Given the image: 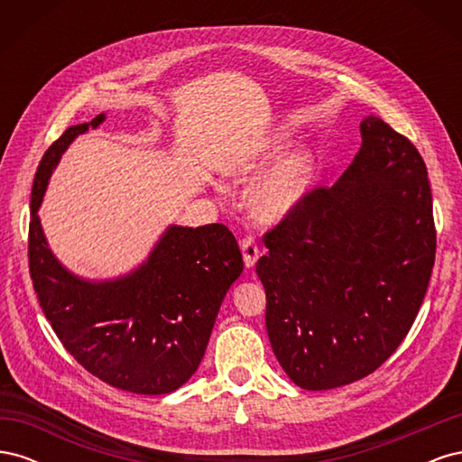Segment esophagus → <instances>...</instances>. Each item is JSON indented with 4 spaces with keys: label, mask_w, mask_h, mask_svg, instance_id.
Wrapping results in <instances>:
<instances>
[{
    "label": "esophagus",
    "mask_w": 462,
    "mask_h": 462,
    "mask_svg": "<svg viewBox=\"0 0 462 462\" xmlns=\"http://www.w3.org/2000/svg\"><path fill=\"white\" fill-rule=\"evenodd\" d=\"M241 250H243V260H245L246 268H254V263L260 256V250H258L253 236H245L243 243H241Z\"/></svg>",
    "instance_id": "esophagus-1"
}]
</instances>
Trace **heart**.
<instances>
[{"instance_id": "heart-1", "label": "heart", "mask_w": 462, "mask_h": 462, "mask_svg": "<svg viewBox=\"0 0 462 462\" xmlns=\"http://www.w3.org/2000/svg\"><path fill=\"white\" fill-rule=\"evenodd\" d=\"M287 146V133L277 131L268 138L253 158L231 167L233 177H250L270 167ZM316 173V156L309 148L295 150L279 163L272 173L260 179L250 192V208L265 223H277L287 217L310 190Z\"/></svg>"}]
</instances>
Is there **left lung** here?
<instances>
[{
    "mask_svg": "<svg viewBox=\"0 0 462 462\" xmlns=\"http://www.w3.org/2000/svg\"><path fill=\"white\" fill-rule=\"evenodd\" d=\"M329 189H314L265 233L256 263L265 329L292 383L362 380L395 353L420 310L436 260L426 163L380 117Z\"/></svg>",
    "mask_w": 462,
    "mask_h": 462,
    "instance_id": "1",
    "label": "left lung"
}]
</instances>
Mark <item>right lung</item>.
<instances>
[{
    "mask_svg": "<svg viewBox=\"0 0 462 462\" xmlns=\"http://www.w3.org/2000/svg\"><path fill=\"white\" fill-rule=\"evenodd\" d=\"M106 121L73 125L42 158L32 185L29 263L48 321L80 366L138 395L171 393L199 370L219 306L243 273L233 233L221 223L170 226L148 258L114 279H87L53 254L38 209L75 138Z\"/></svg>",
    "mask_w": 462,
    "mask_h": 462,
    "instance_id": "right-lung-1",
    "label": "right lung"
}]
</instances>
